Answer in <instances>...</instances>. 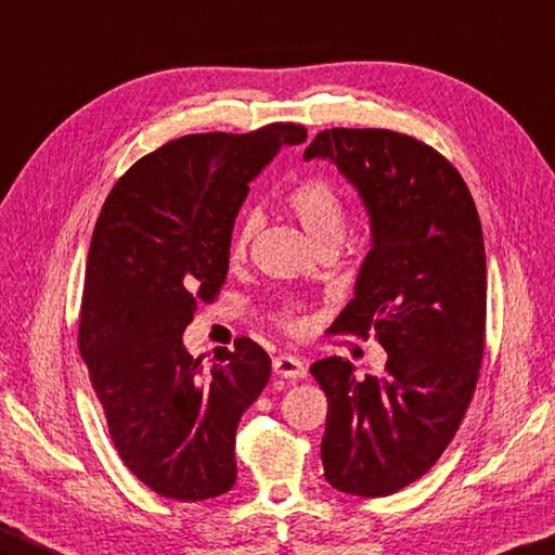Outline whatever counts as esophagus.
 Returning <instances> with one entry per match:
<instances>
[{"label":"esophagus","instance_id":"esophagus-1","mask_svg":"<svg viewBox=\"0 0 555 555\" xmlns=\"http://www.w3.org/2000/svg\"><path fill=\"white\" fill-rule=\"evenodd\" d=\"M273 372L280 376V379H292L299 382L306 376V367L299 358L294 356H280L273 360Z\"/></svg>","mask_w":555,"mask_h":555}]
</instances>
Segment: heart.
<instances>
[{"label":"heart","instance_id":"1","mask_svg":"<svg viewBox=\"0 0 555 555\" xmlns=\"http://www.w3.org/2000/svg\"><path fill=\"white\" fill-rule=\"evenodd\" d=\"M285 207L301 223L315 247L324 242H341L346 228V199L334 181L318 173L306 176L285 195ZM256 231H259V216L254 211L242 216L231 242V261L245 259ZM275 324L289 336H301L308 332L310 320L299 308L285 306L275 313Z\"/></svg>","mask_w":555,"mask_h":555}]
</instances>
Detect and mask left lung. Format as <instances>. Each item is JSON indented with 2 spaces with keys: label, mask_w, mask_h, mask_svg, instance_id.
<instances>
[{
  "label": "left lung",
  "mask_w": 555,
  "mask_h": 555,
  "mask_svg": "<svg viewBox=\"0 0 555 555\" xmlns=\"http://www.w3.org/2000/svg\"><path fill=\"white\" fill-rule=\"evenodd\" d=\"M306 159H332L370 211L372 249L334 330L388 353L356 379L341 358L310 374L327 396L324 478L339 492L388 496L448 450L476 393L488 266L468 188L436 147L390 129L320 131Z\"/></svg>",
  "instance_id": "left-lung-1"
}]
</instances>
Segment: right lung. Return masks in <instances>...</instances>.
<instances>
[{
    "mask_svg": "<svg viewBox=\"0 0 555 555\" xmlns=\"http://www.w3.org/2000/svg\"><path fill=\"white\" fill-rule=\"evenodd\" d=\"M304 141L294 121L169 141L121 176L93 228L79 353L119 459L159 496L202 502L235 485V430L270 358L240 339L205 370L181 334L223 287L249 181Z\"/></svg>",
    "mask_w": 555,
    "mask_h": 555,
    "instance_id": "add662e5",
    "label": "right lung"
}]
</instances>
